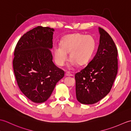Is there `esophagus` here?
<instances>
[{"mask_svg": "<svg viewBox=\"0 0 131 131\" xmlns=\"http://www.w3.org/2000/svg\"><path fill=\"white\" fill-rule=\"evenodd\" d=\"M65 75H66V76H72V75H73V74H71V73H70V72L67 71V72H66Z\"/></svg>", "mask_w": 131, "mask_h": 131, "instance_id": "1", "label": "esophagus"}]
</instances>
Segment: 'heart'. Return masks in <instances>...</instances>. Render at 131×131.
<instances>
[{
  "label": "heart",
  "mask_w": 131,
  "mask_h": 131,
  "mask_svg": "<svg viewBox=\"0 0 131 131\" xmlns=\"http://www.w3.org/2000/svg\"><path fill=\"white\" fill-rule=\"evenodd\" d=\"M60 45L61 47L54 48L55 61L58 65H64L69 53L71 65L77 63L78 65H83L90 60L95 50L96 43L91 35L74 34L62 38Z\"/></svg>",
  "instance_id": "obj_1"
}]
</instances>
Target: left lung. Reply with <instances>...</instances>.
Returning <instances> with one entry per match:
<instances>
[{"mask_svg": "<svg viewBox=\"0 0 131 131\" xmlns=\"http://www.w3.org/2000/svg\"><path fill=\"white\" fill-rule=\"evenodd\" d=\"M96 54L85 67L75 74L76 96L83 104H93L110 92L118 72V50L113 39L99 27Z\"/></svg>", "mask_w": 131, "mask_h": 131, "instance_id": "left-lung-1", "label": "left lung"}]
</instances>
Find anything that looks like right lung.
<instances>
[{"mask_svg": "<svg viewBox=\"0 0 131 131\" xmlns=\"http://www.w3.org/2000/svg\"><path fill=\"white\" fill-rule=\"evenodd\" d=\"M54 29L37 26L19 39L13 66L19 88L35 103L46 101L64 72L53 62L51 49Z\"/></svg>", "mask_w": 131, "mask_h": 131, "instance_id": "1", "label": "right lung"}]
</instances>
